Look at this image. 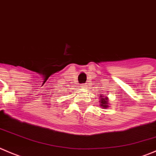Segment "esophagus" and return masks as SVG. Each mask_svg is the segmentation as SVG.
<instances>
[{"label": "esophagus", "instance_id": "obj_1", "mask_svg": "<svg viewBox=\"0 0 156 156\" xmlns=\"http://www.w3.org/2000/svg\"><path fill=\"white\" fill-rule=\"evenodd\" d=\"M85 86H86L85 84H81V88L83 89V88H84V87H86Z\"/></svg>", "mask_w": 156, "mask_h": 156}]
</instances>
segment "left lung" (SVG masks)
I'll list each match as a JSON object with an SVG mask.
<instances>
[{
	"instance_id": "obj_1",
	"label": "left lung",
	"mask_w": 156,
	"mask_h": 156,
	"mask_svg": "<svg viewBox=\"0 0 156 156\" xmlns=\"http://www.w3.org/2000/svg\"><path fill=\"white\" fill-rule=\"evenodd\" d=\"M100 106L103 109H106L109 107V98L107 95L104 96L103 94H100Z\"/></svg>"
}]
</instances>
